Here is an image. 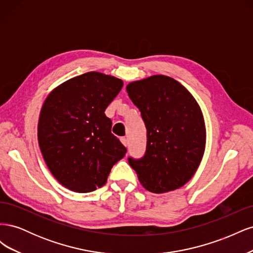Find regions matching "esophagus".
<instances>
[{"label": "esophagus", "mask_w": 253, "mask_h": 253, "mask_svg": "<svg viewBox=\"0 0 253 253\" xmlns=\"http://www.w3.org/2000/svg\"><path fill=\"white\" fill-rule=\"evenodd\" d=\"M120 141L122 142V144L126 145H126H127V139L126 138V137H121V138H120Z\"/></svg>", "instance_id": "obj_1"}]
</instances>
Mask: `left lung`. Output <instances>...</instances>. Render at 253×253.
I'll use <instances>...</instances> for the list:
<instances>
[{
  "label": "left lung",
  "instance_id": "8db88e82",
  "mask_svg": "<svg viewBox=\"0 0 253 253\" xmlns=\"http://www.w3.org/2000/svg\"><path fill=\"white\" fill-rule=\"evenodd\" d=\"M128 97L147 127V149L128 164L142 186L153 193L178 189L200 166L206 128L200 105L181 84L164 75L129 83Z\"/></svg>",
  "mask_w": 253,
  "mask_h": 253
}]
</instances>
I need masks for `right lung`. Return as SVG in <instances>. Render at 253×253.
<instances>
[{
  "mask_svg": "<svg viewBox=\"0 0 253 253\" xmlns=\"http://www.w3.org/2000/svg\"><path fill=\"white\" fill-rule=\"evenodd\" d=\"M124 82L97 72L65 81L45 100L38 140L48 169L65 188L87 193L101 188L126 149L112 134L104 111Z\"/></svg>",
  "mask_w": 253,
  "mask_h": 253,
  "instance_id": "right-lung-1",
  "label": "right lung"
}]
</instances>
